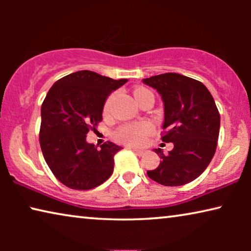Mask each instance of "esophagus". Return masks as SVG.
<instances>
[{
  "mask_svg": "<svg viewBox=\"0 0 251 251\" xmlns=\"http://www.w3.org/2000/svg\"><path fill=\"white\" fill-rule=\"evenodd\" d=\"M132 151L137 154V155H139V156H142L143 154H144V151H142V150H135V149H132Z\"/></svg>",
  "mask_w": 251,
  "mask_h": 251,
  "instance_id": "34e87169",
  "label": "esophagus"
}]
</instances>
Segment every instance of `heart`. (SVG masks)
Returning <instances> with one entry per match:
<instances>
[{"label":"heart","mask_w":251,"mask_h":251,"mask_svg":"<svg viewBox=\"0 0 251 251\" xmlns=\"http://www.w3.org/2000/svg\"><path fill=\"white\" fill-rule=\"evenodd\" d=\"M152 94L149 89L145 88H136L133 90V96H135L136 100L139 101L144 96ZM113 99H114V96H111L107 100H106L105 104V111H108V108L111 107ZM151 131L150 126L147 125H137V126H123L122 129H120L118 132H116V139L119 142L128 144L130 146H140L145 143L146 137Z\"/></svg>","instance_id":"b5f03b06"}]
</instances>
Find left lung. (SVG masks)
Listing matches in <instances>:
<instances>
[{
	"mask_svg": "<svg viewBox=\"0 0 251 251\" xmlns=\"http://www.w3.org/2000/svg\"><path fill=\"white\" fill-rule=\"evenodd\" d=\"M143 82L161 95L164 107L162 142L174 149L160 155L159 167L147 176L164 186H180L198 178L209 166L217 147L221 116L215 100L200 81L164 73Z\"/></svg>",
	"mask_w": 251,
	"mask_h": 251,
	"instance_id": "obj_1",
	"label": "left lung"
}]
</instances>
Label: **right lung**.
Listing matches in <instances>:
<instances>
[{"instance_id": "obj_1", "label": "right lung", "mask_w": 251, "mask_h": 251, "mask_svg": "<svg viewBox=\"0 0 251 251\" xmlns=\"http://www.w3.org/2000/svg\"><path fill=\"white\" fill-rule=\"evenodd\" d=\"M126 81L78 71L48 91L41 107L40 145L50 170L65 186L87 191L111 177L114 155L122 147L107 142L97 149L85 138L102 120L108 96Z\"/></svg>"}]
</instances>
